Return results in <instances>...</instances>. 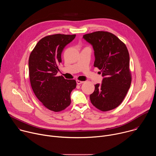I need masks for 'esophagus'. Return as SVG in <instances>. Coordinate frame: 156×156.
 I'll return each mask as SVG.
<instances>
[{"label": "esophagus", "mask_w": 156, "mask_h": 156, "mask_svg": "<svg viewBox=\"0 0 156 156\" xmlns=\"http://www.w3.org/2000/svg\"><path fill=\"white\" fill-rule=\"evenodd\" d=\"M84 83V81H83L76 80V83H77V84H82V83Z\"/></svg>", "instance_id": "1"}]
</instances>
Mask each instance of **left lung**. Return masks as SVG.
<instances>
[{
  "label": "left lung",
  "mask_w": 156,
  "mask_h": 156,
  "mask_svg": "<svg viewBox=\"0 0 156 156\" xmlns=\"http://www.w3.org/2000/svg\"><path fill=\"white\" fill-rule=\"evenodd\" d=\"M83 38L93 45L94 66L104 76L101 84L94 85L91 102L102 112L114 109L123 101L131 83L127 48L115 35L107 31L86 34Z\"/></svg>",
  "instance_id": "8db88e82"
}]
</instances>
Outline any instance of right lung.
Segmentation results:
<instances>
[{
	"label": "right lung",
	"instance_id": "obj_1",
	"mask_svg": "<svg viewBox=\"0 0 156 156\" xmlns=\"http://www.w3.org/2000/svg\"><path fill=\"white\" fill-rule=\"evenodd\" d=\"M76 34H55L42 38L31 51L28 61L32 90L42 105L58 112L71 103L70 94L76 86L75 80L57 76L64 48Z\"/></svg>",
	"mask_w": 156,
	"mask_h": 156
}]
</instances>
